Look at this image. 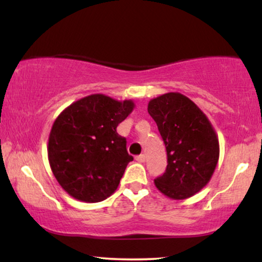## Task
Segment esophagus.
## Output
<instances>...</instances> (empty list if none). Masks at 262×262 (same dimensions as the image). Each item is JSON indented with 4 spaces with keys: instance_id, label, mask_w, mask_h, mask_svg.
<instances>
[{
    "instance_id": "1",
    "label": "esophagus",
    "mask_w": 262,
    "mask_h": 262,
    "mask_svg": "<svg viewBox=\"0 0 262 262\" xmlns=\"http://www.w3.org/2000/svg\"><path fill=\"white\" fill-rule=\"evenodd\" d=\"M136 161H137V162H140V163L145 162V155H139V156L136 157Z\"/></svg>"
}]
</instances>
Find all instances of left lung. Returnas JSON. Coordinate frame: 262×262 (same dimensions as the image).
I'll return each mask as SVG.
<instances>
[{
	"instance_id": "obj_1",
	"label": "left lung",
	"mask_w": 262,
	"mask_h": 262,
	"mask_svg": "<svg viewBox=\"0 0 262 262\" xmlns=\"http://www.w3.org/2000/svg\"><path fill=\"white\" fill-rule=\"evenodd\" d=\"M147 112L157 124L168 156L165 172L155 185L172 200L191 197L206 187L217 164L215 130L194 101L177 92L150 100Z\"/></svg>"
}]
</instances>
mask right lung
I'll return each mask as SVG.
<instances>
[{
    "instance_id": "add662e5",
    "label": "right lung",
    "mask_w": 262,
    "mask_h": 262,
    "mask_svg": "<svg viewBox=\"0 0 262 262\" xmlns=\"http://www.w3.org/2000/svg\"><path fill=\"white\" fill-rule=\"evenodd\" d=\"M132 100L91 94L58 116L48 139L49 165L63 190L82 202L96 203L118 188L126 165V139L117 134L132 112Z\"/></svg>"
}]
</instances>
